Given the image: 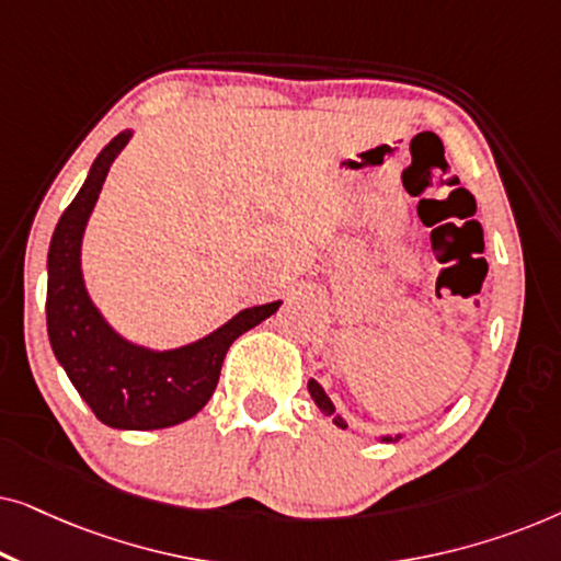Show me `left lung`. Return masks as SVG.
<instances>
[{"label":"left lung","mask_w":561,"mask_h":561,"mask_svg":"<svg viewBox=\"0 0 561 561\" xmlns=\"http://www.w3.org/2000/svg\"><path fill=\"white\" fill-rule=\"evenodd\" d=\"M309 393H311L313 403L319 405V411L324 413V416H332L336 426H340V428H347V421H344L342 416H336V413H334V403L329 401V396L324 393V388H321L319 382L313 380V378L309 380ZM401 436H403V434H396V436H380V442H398V439H401Z\"/></svg>","instance_id":"8db88e82"}]
</instances>
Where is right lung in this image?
I'll return each instance as SVG.
<instances>
[{
	"label": "right lung",
	"mask_w": 561,
	"mask_h": 561,
	"mask_svg": "<svg viewBox=\"0 0 561 561\" xmlns=\"http://www.w3.org/2000/svg\"><path fill=\"white\" fill-rule=\"evenodd\" d=\"M125 129L99 152L83 186L58 219L48 250V336L53 355L94 416L112 428L175 426L209 403L221 363L237 336L273 317L280 301L242 309L217 332L175 350H148L106 324L81 273V240L114 158L129 142Z\"/></svg>",
	"instance_id": "obj_1"
}]
</instances>
